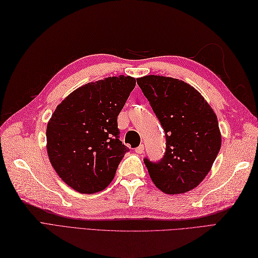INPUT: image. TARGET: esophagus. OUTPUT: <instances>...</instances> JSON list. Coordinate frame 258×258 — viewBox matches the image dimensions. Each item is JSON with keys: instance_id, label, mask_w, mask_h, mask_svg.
<instances>
[{"instance_id": "34e87169", "label": "esophagus", "mask_w": 258, "mask_h": 258, "mask_svg": "<svg viewBox=\"0 0 258 258\" xmlns=\"http://www.w3.org/2000/svg\"><path fill=\"white\" fill-rule=\"evenodd\" d=\"M136 154H143L144 153V145H140V146L135 148Z\"/></svg>"}]
</instances>
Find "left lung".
Masks as SVG:
<instances>
[{
    "mask_svg": "<svg viewBox=\"0 0 258 258\" xmlns=\"http://www.w3.org/2000/svg\"><path fill=\"white\" fill-rule=\"evenodd\" d=\"M137 84L166 134L161 159H144L151 180L167 194L188 192L208 174L221 147L215 112L200 92L179 79L148 75Z\"/></svg>",
    "mask_w": 258,
    "mask_h": 258,
    "instance_id": "left-lung-1",
    "label": "left lung"
}]
</instances>
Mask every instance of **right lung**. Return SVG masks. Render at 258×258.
Returning a JSON list of instances; mask_svg holds the SVG:
<instances>
[{
  "label": "right lung",
  "mask_w": 258,
  "mask_h": 258,
  "mask_svg": "<svg viewBox=\"0 0 258 258\" xmlns=\"http://www.w3.org/2000/svg\"><path fill=\"white\" fill-rule=\"evenodd\" d=\"M136 79L107 77L79 87L57 105L47 126L49 159L58 176L83 194L100 192L113 180L124 155L117 115Z\"/></svg>",
  "instance_id": "1"
}]
</instances>
